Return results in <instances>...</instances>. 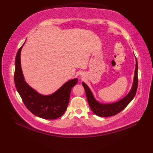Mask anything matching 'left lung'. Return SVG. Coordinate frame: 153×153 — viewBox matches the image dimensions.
Wrapping results in <instances>:
<instances>
[{
    "label": "left lung",
    "mask_w": 153,
    "mask_h": 153,
    "mask_svg": "<svg viewBox=\"0 0 153 153\" xmlns=\"http://www.w3.org/2000/svg\"><path fill=\"white\" fill-rule=\"evenodd\" d=\"M136 64L135 69V75L134 78V82L131 87V90L127 95H126L123 99H120L118 101L112 103H101L96 100L93 96V94L89 87L87 85V84L82 82V85L85 89L87 101L91 109L94 114L97 116L100 117H109L114 116L118 114L124 109L128 105L132 99L134 98L136 91H137L138 86V78H137V70H138V64L137 58H135Z\"/></svg>",
    "instance_id": "obj_1"
}]
</instances>
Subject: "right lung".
Wrapping results in <instances>:
<instances>
[{"label":"right lung","mask_w":153,"mask_h":153,"mask_svg":"<svg viewBox=\"0 0 153 153\" xmlns=\"http://www.w3.org/2000/svg\"><path fill=\"white\" fill-rule=\"evenodd\" d=\"M24 45L19 48L16 56L14 71L16 88L25 106L34 115L47 120L59 118L66 111L69 103L71 88L77 84V79L74 78L68 81L51 95H44L39 93L26 83L23 75L20 54Z\"/></svg>","instance_id":"add662e5"}]
</instances>
